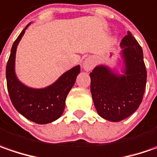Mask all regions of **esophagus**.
Segmentation results:
<instances>
[{
    "instance_id": "obj_1",
    "label": "esophagus",
    "mask_w": 157,
    "mask_h": 157,
    "mask_svg": "<svg viewBox=\"0 0 157 157\" xmlns=\"http://www.w3.org/2000/svg\"><path fill=\"white\" fill-rule=\"evenodd\" d=\"M93 66H94V62L90 59H86L83 62V68L87 71H89L91 68H93Z\"/></svg>"
}]
</instances>
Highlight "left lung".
<instances>
[{
	"label": "left lung",
	"mask_w": 157,
	"mask_h": 157,
	"mask_svg": "<svg viewBox=\"0 0 157 157\" xmlns=\"http://www.w3.org/2000/svg\"><path fill=\"white\" fill-rule=\"evenodd\" d=\"M121 46L125 64L123 75L115 74L105 66H97L89 74L97 113L111 122H120L137 109L147 80L142 47L130 32L122 38Z\"/></svg>",
	"instance_id": "left-lung-1"
}]
</instances>
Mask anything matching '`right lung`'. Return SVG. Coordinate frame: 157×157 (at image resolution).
<instances>
[{
    "label": "right lung",
    "instance_id": "1",
    "mask_svg": "<svg viewBox=\"0 0 157 157\" xmlns=\"http://www.w3.org/2000/svg\"><path fill=\"white\" fill-rule=\"evenodd\" d=\"M29 24L21 31L11 48L6 68L7 87L10 100L20 114L35 123L46 124L56 121L62 115L66 97L75 82L81 68L79 65L74 67L55 83L44 89H31L21 83L14 73L15 53L25 29Z\"/></svg>",
    "mask_w": 157,
    "mask_h": 157
}]
</instances>
